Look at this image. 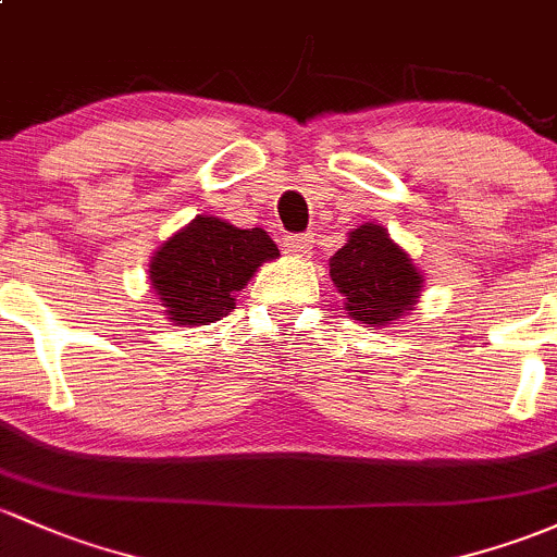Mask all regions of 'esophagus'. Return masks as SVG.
Masks as SVG:
<instances>
[{
  "label": "esophagus",
  "instance_id": "esophagus-1",
  "mask_svg": "<svg viewBox=\"0 0 557 557\" xmlns=\"http://www.w3.org/2000/svg\"><path fill=\"white\" fill-rule=\"evenodd\" d=\"M286 255L295 257H308L310 249H313V233H292V236L284 238Z\"/></svg>",
  "mask_w": 557,
  "mask_h": 557
}]
</instances>
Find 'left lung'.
<instances>
[{
  "instance_id": "obj_1",
  "label": "left lung",
  "mask_w": 557,
  "mask_h": 557,
  "mask_svg": "<svg viewBox=\"0 0 557 557\" xmlns=\"http://www.w3.org/2000/svg\"><path fill=\"white\" fill-rule=\"evenodd\" d=\"M329 276L352 319L376 326L411 310L422 289L409 255L391 242L382 225L372 223L350 233L348 244L329 260Z\"/></svg>"
}]
</instances>
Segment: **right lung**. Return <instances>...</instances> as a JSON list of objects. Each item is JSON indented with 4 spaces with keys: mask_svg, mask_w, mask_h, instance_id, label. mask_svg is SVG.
I'll return each mask as SVG.
<instances>
[{
    "mask_svg": "<svg viewBox=\"0 0 557 557\" xmlns=\"http://www.w3.org/2000/svg\"><path fill=\"white\" fill-rule=\"evenodd\" d=\"M273 257L278 247L262 228L242 231L201 214L159 249L148 273L170 319L201 326L228 315L236 292Z\"/></svg>",
    "mask_w": 557,
    "mask_h": 557,
    "instance_id": "1",
    "label": "right lung"
}]
</instances>
